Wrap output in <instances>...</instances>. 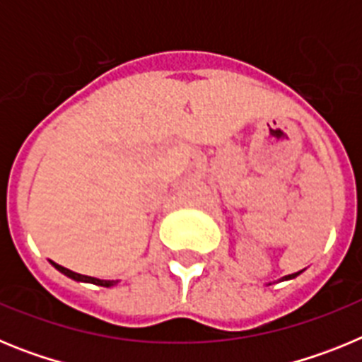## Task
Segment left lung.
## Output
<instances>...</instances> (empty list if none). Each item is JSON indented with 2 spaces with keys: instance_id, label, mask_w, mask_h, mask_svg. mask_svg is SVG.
Masks as SVG:
<instances>
[{
  "instance_id": "obj_1",
  "label": "left lung",
  "mask_w": 362,
  "mask_h": 362,
  "mask_svg": "<svg viewBox=\"0 0 362 362\" xmlns=\"http://www.w3.org/2000/svg\"><path fill=\"white\" fill-rule=\"evenodd\" d=\"M300 272H303V270L296 272V274H290V276H284V277H283V279H281V281H288V279H293V277H297V276H299ZM268 284H272V283H268Z\"/></svg>"
}]
</instances>
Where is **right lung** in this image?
<instances>
[{
    "instance_id": "add662e5",
    "label": "right lung",
    "mask_w": 362,
    "mask_h": 362,
    "mask_svg": "<svg viewBox=\"0 0 362 362\" xmlns=\"http://www.w3.org/2000/svg\"><path fill=\"white\" fill-rule=\"evenodd\" d=\"M50 263H52V267L56 268V270H59V272H62V274H65L66 277H70V279H74V281H81V283H92V284H98V286H105V288H110V286H114V284H117V281L98 279V277L81 276V274H76V272L69 270V268L62 267V264L54 263V261H50Z\"/></svg>"
}]
</instances>
